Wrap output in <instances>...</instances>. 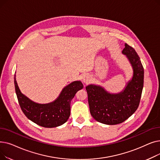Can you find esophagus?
Masks as SVG:
<instances>
[{"label":"esophagus","instance_id":"esophagus-1","mask_svg":"<svg viewBox=\"0 0 160 160\" xmlns=\"http://www.w3.org/2000/svg\"><path fill=\"white\" fill-rule=\"evenodd\" d=\"M91 77H89V76L87 75V76H85V77L83 78L82 81H83V83H88L89 82H91Z\"/></svg>","mask_w":160,"mask_h":160}]
</instances>
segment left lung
I'll use <instances>...</instances> for the list:
<instances>
[{
    "label": "left lung",
    "instance_id": "8db88e82",
    "mask_svg": "<svg viewBox=\"0 0 160 160\" xmlns=\"http://www.w3.org/2000/svg\"><path fill=\"white\" fill-rule=\"evenodd\" d=\"M133 68V77L124 90L110 93L100 86L91 84L86 89L92 117L98 122L113 125L128 119L138 109L144 83V69L135 49L125 43L122 51Z\"/></svg>",
    "mask_w": 160,
    "mask_h": 160
}]
</instances>
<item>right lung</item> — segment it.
<instances>
[{
    "label": "right lung",
    "instance_id": "right-lung-1",
    "mask_svg": "<svg viewBox=\"0 0 160 160\" xmlns=\"http://www.w3.org/2000/svg\"><path fill=\"white\" fill-rule=\"evenodd\" d=\"M15 93L20 107L28 119L45 128H54L64 124L71 113V102L77 92L83 86L80 81H74L65 87L56 100L48 104H38L24 95L14 75Z\"/></svg>",
    "mask_w": 160,
    "mask_h": 160
}]
</instances>
